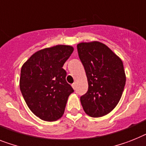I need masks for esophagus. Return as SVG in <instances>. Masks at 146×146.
Returning <instances> with one entry per match:
<instances>
[{
	"label": "esophagus",
	"mask_w": 146,
	"mask_h": 146,
	"mask_svg": "<svg viewBox=\"0 0 146 146\" xmlns=\"http://www.w3.org/2000/svg\"><path fill=\"white\" fill-rule=\"evenodd\" d=\"M72 88H73V89H74V90H75V88H76V84H72Z\"/></svg>",
	"instance_id": "obj_1"
}]
</instances>
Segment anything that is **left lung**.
I'll return each instance as SVG.
<instances>
[{
    "instance_id": "left-lung-1",
    "label": "left lung",
    "mask_w": 146,
    "mask_h": 146,
    "mask_svg": "<svg viewBox=\"0 0 146 146\" xmlns=\"http://www.w3.org/2000/svg\"><path fill=\"white\" fill-rule=\"evenodd\" d=\"M77 48L89 85L87 92L80 97L82 107L91 117L107 115L117 105L124 91L123 62L99 42L79 43Z\"/></svg>"
}]
</instances>
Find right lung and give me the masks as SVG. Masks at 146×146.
<instances>
[{
	"mask_svg": "<svg viewBox=\"0 0 146 146\" xmlns=\"http://www.w3.org/2000/svg\"><path fill=\"white\" fill-rule=\"evenodd\" d=\"M73 50V47L63 44L42 49L21 67V94L30 110L42 120L56 121L64 113L74 90L66 82L62 66Z\"/></svg>",
	"mask_w": 146,
	"mask_h": 146,
	"instance_id": "right-lung-1",
	"label": "right lung"
}]
</instances>
